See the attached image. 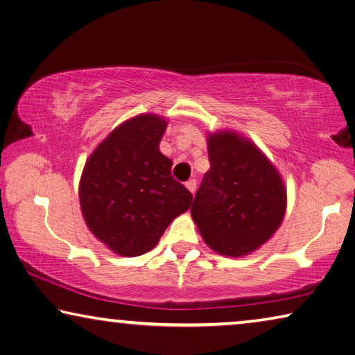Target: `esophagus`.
Segmentation results:
<instances>
[{
    "label": "esophagus",
    "mask_w": 355,
    "mask_h": 355,
    "mask_svg": "<svg viewBox=\"0 0 355 355\" xmlns=\"http://www.w3.org/2000/svg\"><path fill=\"white\" fill-rule=\"evenodd\" d=\"M185 187H187L191 191V193H195V191H196V181H195V179H189V181L185 182Z\"/></svg>",
    "instance_id": "esophagus-1"
}]
</instances>
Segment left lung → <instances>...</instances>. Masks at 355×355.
Instances as JSON below:
<instances>
[{
	"mask_svg": "<svg viewBox=\"0 0 355 355\" xmlns=\"http://www.w3.org/2000/svg\"><path fill=\"white\" fill-rule=\"evenodd\" d=\"M209 170L191 217L202 239L226 257H242L274 234L286 211L280 174L252 141L232 132L207 139Z\"/></svg>",
	"mask_w": 355,
	"mask_h": 355,
	"instance_id": "8db88e82",
	"label": "left lung"
}]
</instances>
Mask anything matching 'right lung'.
Returning <instances> with one entry per match:
<instances>
[{"label": "right lung", "mask_w": 355, "mask_h": 355, "mask_svg": "<svg viewBox=\"0 0 355 355\" xmlns=\"http://www.w3.org/2000/svg\"><path fill=\"white\" fill-rule=\"evenodd\" d=\"M165 129L166 121L159 116H135L116 127L85 165L80 181L85 222L123 257L153 250L193 198L171 176L173 162L160 153Z\"/></svg>", "instance_id": "add662e5"}]
</instances>
